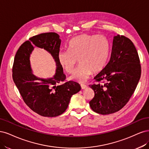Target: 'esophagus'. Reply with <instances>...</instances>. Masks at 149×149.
I'll return each mask as SVG.
<instances>
[{"mask_svg": "<svg viewBox=\"0 0 149 149\" xmlns=\"http://www.w3.org/2000/svg\"><path fill=\"white\" fill-rule=\"evenodd\" d=\"M80 86H81V89H85V88H87V85H84V84H81V85H80Z\"/></svg>", "mask_w": 149, "mask_h": 149, "instance_id": "34e87169", "label": "esophagus"}]
</instances>
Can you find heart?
<instances>
[{"mask_svg": "<svg viewBox=\"0 0 149 149\" xmlns=\"http://www.w3.org/2000/svg\"><path fill=\"white\" fill-rule=\"evenodd\" d=\"M68 50L59 52V63L65 72L72 74L79 60L80 65L70 79L83 83L88 79L92 72L98 73L104 68L109 46L107 40L102 36L84 34L70 41Z\"/></svg>", "mask_w": 149, "mask_h": 149, "instance_id": "obj_1", "label": "heart"}]
</instances>
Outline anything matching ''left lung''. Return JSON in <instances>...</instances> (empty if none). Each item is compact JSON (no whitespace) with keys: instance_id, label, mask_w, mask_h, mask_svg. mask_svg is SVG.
<instances>
[{"instance_id":"left-lung-1","label":"left lung","mask_w":149,"mask_h":149,"mask_svg":"<svg viewBox=\"0 0 149 149\" xmlns=\"http://www.w3.org/2000/svg\"><path fill=\"white\" fill-rule=\"evenodd\" d=\"M141 75L138 52L133 42L123 35L113 38L111 57L90 85L95 92L89 102L93 111L109 114L122 109L135 91Z\"/></svg>"}]
</instances>
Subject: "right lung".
Returning a JSON list of instances; mask_svg holds the SVG:
<instances>
[{"label": "right lung", "mask_w": 149, "mask_h": 149, "mask_svg": "<svg viewBox=\"0 0 149 149\" xmlns=\"http://www.w3.org/2000/svg\"><path fill=\"white\" fill-rule=\"evenodd\" d=\"M61 40L54 32L41 33L29 38L19 47L12 68V77L22 97L33 111L45 117H56L68 108L70 98L81 90L80 85L74 81H65L66 77L59 60ZM35 47L48 51L57 65L56 74L52 78H38L31 72L29 56Z\"/></svg>", "instance_id": "right-lung-1"}]
</instances>
